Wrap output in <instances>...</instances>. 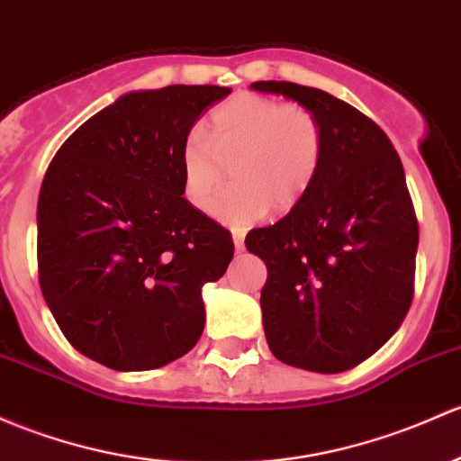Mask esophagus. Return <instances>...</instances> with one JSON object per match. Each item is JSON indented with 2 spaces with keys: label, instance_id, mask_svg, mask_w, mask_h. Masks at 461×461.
Wrapping results in <instances>:
<instances>
[{
  "label": "esophagus",
  "instance_id": "obj_1",
  "mask_svg": "<svg viewBox=\"0 0 461 461\" xmlns=\"http://www.w3.org/2000/svg\"><path fill=\"white\" fill-rule=\"evenodd\" d=\"M231 240H234V247H236V251H240V249H243V243H245V236H243V231H234V234H231Z\"/></svg>",
  "mask_w": 461,
  "mask_h": 461
}]
</instances>
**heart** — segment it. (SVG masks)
Segmentation results:
<instances>
[{
    "label": "heart",
    "instance_id": "obj_1",
    "mask_svg": "<svg viewBox=\"0 0 461 461\" xmlns=\"http://www.w3.org/2000/svg\"><path fill=\"white\" fill-rule=\"evenodd\" d=\"M210 134L194 125L183 137V194L194 210L207 212L231 167L237 185L210 210L231 227L260 221L271 205L278 212L294 207L316 178L324 152L322 125L312 110L256 92L222 101L210 116Z\"/></svg>",
    "mask_w": 461,
    "mask_h": 461
}]
</instances>
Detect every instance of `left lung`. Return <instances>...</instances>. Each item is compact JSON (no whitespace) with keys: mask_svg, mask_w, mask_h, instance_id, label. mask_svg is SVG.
Wrapping results in <instances>:
<instances>
[{"mask_svg":"<svg viewBox=\"0 0 461 461\" xmlns=\"http://www.w3.org/2000/svg\"><path fill=\"white\" fill-rule=\"evenodd\" d=\"M249 88L304 105L324 132L304 196L245 240L267 265L265 338L285 365L353 369L393 336L413 300L420 234L404 167L380 125L347 101L289 81Z\"/></svg>","mask_w":461,"mask_h":461,"instance_id":"1","label":"left lung"}]
</instances>
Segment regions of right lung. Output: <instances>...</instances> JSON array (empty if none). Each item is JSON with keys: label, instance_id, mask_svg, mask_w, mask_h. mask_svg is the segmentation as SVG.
<instances>
[{"label": "right lung", "instance_id": "add662e5", "mask_svg": "<svg viewBox=\"0 0 461 461\" xmlns=\"http://www.w3.org/2000/svg\"><path fill=\"white\" fill-rule=\"evenodd\" d=\"M221 86L134 90L52 158L37 203L39 285L72 347L114 371L185 356L205 327L203 285L230 234L183 198L178 149Z\"/></svg>", "mask_w": 461, "mask_h": 461}]
</instances>
